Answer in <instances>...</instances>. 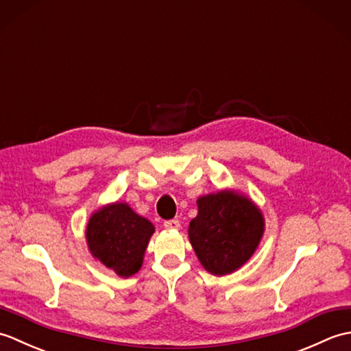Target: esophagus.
<instances>
[{
  "instance_id": "1",
  "label": "esophagus",
  "mask_w": 351,
  "mask_h": 351,
  "mask_svg": "<svg viewBox=\"0 0 351 351\" xmlns=\"http://www.w3.org/2000/svg\"><path fill=\"white\" fill-rule=\"evenodd\" d=\"M164 228L171 229V230H176V229L181 228V223H180V220H176V219L166 220V221H164Z\"/></svg>"
}]
</instances>
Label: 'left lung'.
<instances>
[{
  "mask_svg": "<svg viewBox=\"0 0 351 351\" xmlns=\"http://www.w3.org/2000/svg\"><path fill=\"white\" fill-rule=\"evenodd\" d=\"M264 230L265 220L258 205L243 193L226 189L197 199L189 238L205 270L225 276L253 256Z\"/></svg>",
  "mask_w": 351,
  "mask_h": 351,
  "instance_id": "left-lung-1",
  "label": "left lung"
}]
</instances>
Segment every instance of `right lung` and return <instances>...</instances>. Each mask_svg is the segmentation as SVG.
Returning a JSON list of instances; mask_svg holds the SVG:
<instances>
[{
	"label": "right lung",
	"instance_id": "add662e5",
	"mask_svg": "<svg viewBox=\"0 0 351 351\" xmlns=\"http://www.w3.org/2000/svg\"><path fill=\"white\" fill-rule=\"evenodd\" d=\"M155 228L125 202L104 205L86 226L88 252L121 278H131L143 264Z\"/></svg>",
	"mask_w": 351,
	"mask_h": 351
}]
</instances>
